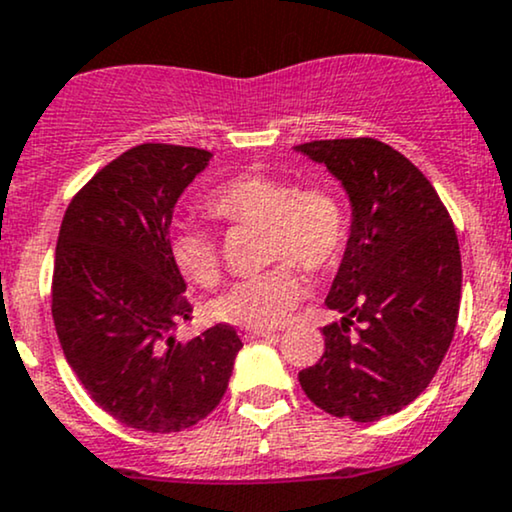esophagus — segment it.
<instances>
[{
    "label": "esophagus",
    "instance_id": "esophagus-1",
    "mask_svg": "<svg viewBox=\"0 0 512 512\" xmlns=\"http://www.w3.org/2000/svg\"><path fill=\"white\" fill-rule=\"evenodd\" d=\"M240 336H243L245 341H257V338H274V331H267V329H243V331H240Z\"/></svg>",
    "mask_w": 512,
    "mask_h": 512
}]
</instances>
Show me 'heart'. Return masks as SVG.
I'll return each instance as SVG.
<instances>
[{"mask_svg":"<svg viewBox=\"0 0 512 512\" xmlns=\"http://www.w3.org/2000/svg\"><path fill=\"white\" fill-rule=\"evenodd\" d=\"M209 212L233 226H262L267 262L288 260L324 272L341 260L348 240V212L341 195L324 183L295 188L288 178L240 174L209 195ZM178 272L197 286L217 283V240L200 226L178 224L169 240ZM303 279L291 264L233 283L212 303V317L243 329H274L291 317Z\"/></svg>","mask_w":512,"mask_h":512,"instance_id":"obj_1","label":"heart"}]
</instances>
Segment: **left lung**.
I'll use <instances>...</instances> for the list:
<instances>
[{
    "mask_svg": "<svg viewBox=\"0 0 512 512\" xmlns=\"http://www.w3.org/2000/svg\"><path fill=\"white\" fill-rule=\"evenodd\" d=\"M295 152L326 166L350 202V233L324 305V355L298 374L334 417L377 422L434 379L453 341L463 264L453 221L410 159L374 138L315 140ZM361 329L349 336V324Z\"/></svg>",
    "mask_w": 512,
    "mask_h": 512,
    "instance_id": "8db88e82",
    "label": "left lung"
}]
</instances>
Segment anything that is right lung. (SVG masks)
Returning a JSON list of instances; mask_svg holds the SVG:
<instances>
[{
    "label": "right lung",
    "mask_w": 512,
    "mask_h": 512,
    "mask_svg": "<svg viewBox=\"0 0 512 512\" xmlns=\"http://www.w3.org/2000/svg\"><path fill=\"white\" fill-rule=\"evenodd\" d=\"M209 159L197 147H133L90 178L61 221L52 279L61 350L90 398L140 432L205 420L243 348L229 324L190 341L174 334L193 307L169 252L171 217Z\"/></svg>",
    "instance_id": "obj_1"
}]
</instances>
